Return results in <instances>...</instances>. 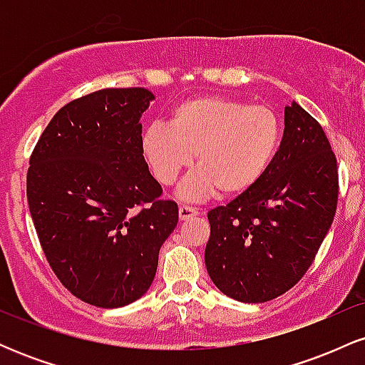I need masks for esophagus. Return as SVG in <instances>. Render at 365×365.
Segmentation results:
<instances>
[{"mask_svg": "<svg viewBox=\"0 0 365 365\" xmlns=\"http://www.w3.org/2000/svg\"><path fill=\"white\" fill-rule=\"evenodd\" d=\"M197 215H199V211H197V209H194V207H188V206H180L178 207V217L182 221L190 220V217H194Z\"/></svg>", "mask_w": 365, "mask_h": 365, "instance_id": "34e87169", "label": "esophagus"}]
</instances>
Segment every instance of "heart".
<instances>
[{
  "label": "heart",
  "mask_w": 365,
  "mask_h": 365,
  "mask_svg": "<svg viewBox=\"0 0 365 365\" xmlns=\"http://www.w3.org/2000/svg\"><path fill=\"white\" fill-rule=\"evenodd\" d=\"M282 140V123L271 108L225 96L187 99L170 113V125L153 123L140 139L142 156L154 178L173 185L195 163L178 194L202 200L217 190L238 195L264 177Z\"/></svg>",
  "instance_id": "1"
}]
</instances>
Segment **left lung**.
I'll use <instances>...</instances> for the list:
<instances>
[{"mask_svg": "<svg viewBox=\"0 0 365 365\" xmlns=\"http://www.w3.org/2000/svg\"><path fill=\"white\" fill-rule=\"evenodd\" d=\"M338 171L324 130L295 101L264 177L207 212L209 278L230 299L273 300L309 269L336 212Z\"/></svg>", "mask_w": 365, "mask_h": 365, "instance_id": "obj_1", "label": "left lung"}]
</instances>
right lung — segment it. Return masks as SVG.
Instances as JSON below:
<instances>
[{
    "label": "right lung",
    "mask_w": 365,
    "mask_h": 365,
    "mask_svg": "<svg viewBox=\"0 0 365 365\" xmlns=\"http://www.w3.org/2000/svg\"><path fill=\"white\" fill-rule=\"evenodd\" d=\"M154 94L103 89L63 106L41 135L27 173L37 237L58 279L83 302L116 309L149 290L178 206L140 150Z\"/></svg>",
    "instance_id": "right-lung-1"
}]
</instances>
